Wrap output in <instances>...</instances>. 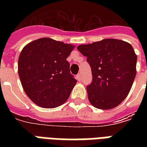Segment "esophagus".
Masks as SVG:
<instances>
[{
	"label": "esophagus",
	"mask_w": 147,
	"mask_h": 147,
	"mask_svg": "<svg viewBox=\"0 0 147 147\" xmlns=\"http://www.w3.org/2000/svg\"><path fill=\"white\" fill-rule=\"evenodd\" d=\"M76 78H77V79H78V81H81L82 80V78H81V74H78L77 76H76Z\"/></svg>",
	"instance_id": "obj_1"
}]
</instances>
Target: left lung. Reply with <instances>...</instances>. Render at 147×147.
<instances>
[{
	"label": "left lung",
	"instance_id": "8db88e82",
	"mask_svg": "<svg viewBox=\"0 0 147 147\" xmlns=\"http://www.w3.org/2000/svg\"><path fill=\"white\" fill-rule=\"evenodd\" d=\"M87 57L92 82L87 86L90 103L98 109L114 108L129 94L137 70V55L130 43L105 39L77 47Z\"/></svg>",
	"mask_w": 147,
	"mask_h": 147
}]
</instances>
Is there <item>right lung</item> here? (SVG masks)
Here are the masks:
<instances>
[{
  "instance_id": "add662e5",
  "label": "right lung",
  "mask_w": 147,
  "mask_h": 147,
  "mask_svg": "<svg viewBox=\"0 0 147 147\" xmlns=\"http://www.w3.org/2000/svg\"><path fill=\"white\" fill-rule=\"evenodd\" d=\"M73 49V45L40 38L22 49L18 74L24 92L36 105L54 108L69 98L77 82L66 60Z\"/></svg>"
}]
</instances>
